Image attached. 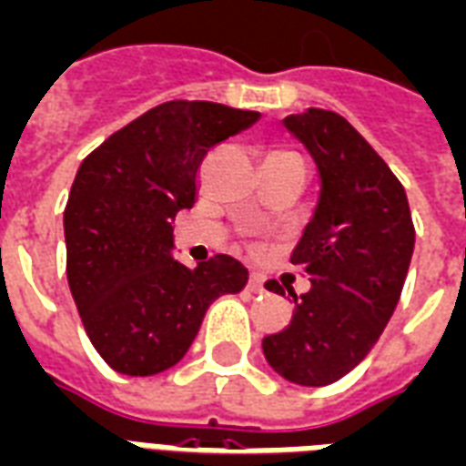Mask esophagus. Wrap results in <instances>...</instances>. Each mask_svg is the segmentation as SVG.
I'll use <instances>...</instances> for the list:
<instances>
[{
  "label": "esophagus",
  "mask_w": 466,
  "mask_h": 466,
  "mask_svg": "<svg viewBox=\"0 0 466 466\" xmlns=\"http://www.w3.org/2000/svg\"><path fill=\"white\" fill-rule=\"evenodd\" d=\"M248 289H250V292H262V289H265L260 275H255V272H253V275L248 278Z\"/></svg>",
  "instance_id": "obj_1"
}]
</instances>
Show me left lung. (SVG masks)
I'll return each mask as SVG.
<instances>
[{"label": "left lung", "mask_w": 466, "mask_h": 466, "mask_svg": "<svg viewBox=\"0 0 466 466\" xmlns=\"http://www.w3.org/2000/svg\"><path fill=\"white\" fill-rule=\"evenodd\" d=\"M319 169V204L289 262L312 289L297 297L292 321L262 339L279 376L299 386H329L369 356L403 292L415 228L403 184L351 122L309 107L287 115ZM270 292L285 295L270 279Z\"/></svg>", "instance_id": "1"}]
</instances>
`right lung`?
<instances>
[{
    "instance_id": "1",
    "label": "right lung",
    "mask_w": 466,
    "mask_h": 466,
    "mask_svg": "<svg viewBox=\"0 0 466 466\" xmlns=\"http://www.w3.org/2000/svg\"><path fill=\"white\" fill-rule=\"evenodd\" d=\"M260 113L208 100L147 110L87 154L63 211L66 275L87 337L105 363L154 376L184 359L206 309L236 295L248 270L230 255L187 268L171 258V220L196 201L211 147Z\"/></svg>"
}]
</instances>
